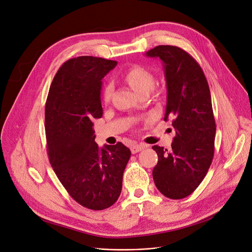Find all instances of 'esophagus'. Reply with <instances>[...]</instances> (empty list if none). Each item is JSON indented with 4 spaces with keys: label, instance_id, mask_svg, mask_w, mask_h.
<instances>
[{
    "label": "esophagus",
    "instance_id": "obj_1",
    "mask_svg": "<svg viewBox=\"0 0 252 252\" xmlns=\"http://www.w3.org/2000/svg\"><path fill=\"white\" fill-rule=\"evenodd\" d=\"M145 147H146L145 144H134V145L131 146L130 150H131V153H132V154H136V153H138V152L144 150Z\"/></svg>",
    "mask_w": 252,
    "mask_h": 252
}]
</instances>
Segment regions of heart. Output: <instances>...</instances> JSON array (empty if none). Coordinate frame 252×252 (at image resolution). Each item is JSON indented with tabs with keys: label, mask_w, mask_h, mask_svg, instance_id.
Instances as JSON below:
<instances>
[{
	"label": "heart",
	"mask_w": 252,
	"mask_h": 252,
	"mask_svg": "<svg viewBox=\"0 0 252 252\" xmlns=\"http://www.w3.org/2000/svg\"><path fill=\"white\" fill-rule=\"evenodd\" d=\"M126 82L138 95L141 94H149L156 85V78L153 74L141 66L131 67L124 75ZM113 92V84L108 82L102 88V96L105 100H110Z\"/></svg>",
	"instance_id": "heart-1"
}]
</instances>
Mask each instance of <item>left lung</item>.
Instances as JSON below:
<instances>
[{"instance_id": "8db88e82", "label": "left lung", "mask_w": 252, "mask_h": 252, "mask_svg": "<svg viewBox=\"0 0 252 252\" xmlns=\"http://www.w3.org/2000/svg\"><path fill=\"white\" fill-rule=\"evenodd\" d=\"M164 68L167 106L164 120H173L172 149L154 145L158 160L153 170L157 188L171 199L193 192L208 173L215 153L216 122L209 83L199 64L184 50L158 46L145 54Z\"/></svg>"}]
</instances>
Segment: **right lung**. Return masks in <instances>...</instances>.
Instances as JSON below:
<instances>
[{
    "label": "right lung",
    "instance_id": "1",
    "mask_svg": "<svg viewBox=\"0 0 252 252\" xmlns=\"http://www.w3.org/2000/svg\"><path fill=\"white\" fill-rule=\"evenodd\" d=\"M117 61L92 56L70 59L51 84L44 112L47 151L70 196L86 209L101 211L119 198L131 152L123 143H95L93 119L101 118V79Z\"/></svg>",
    "mask_w": 252,
    "mask_h": 252
}]
</instances>
